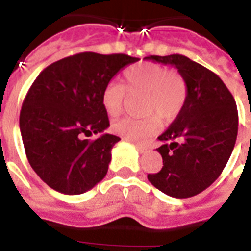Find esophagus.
Segmentation results:
<instances>
[{
  "instance_id": "34e87169",
  "label": "esophagus",
  "mask_w": 251,
  "mask_h": 251,
  "mask_svg": "<svg viewBox=\"0 0 251 251\" xmlns=\"http://www.w3.org/2000/svg\"><path fill=\"white\" fill-rule=\"evenodd\" d=\"M134 144H135V147L138 148V150H139V151H140V152H144V151H147V150H148L147 145H143V144L135 143V141H134Z\"/></svg>"
}]
</instances>
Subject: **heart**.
<instances>
[{"instance_id":"obj_1","label":"heart","mask_w":251,"mask_h":251,"mask_svg":"<svg viewBox=\"0 0 251 251\" xmlns=\"http://www.w3.org/2000/svg\"><path fill=\"white\" fill-rule=\"evenodd\" d=\"M125 88L108 83L101 93V103L110 117L121 113L126 91L130 95H145L144 119L124 117L112 124V131L128 140L144 141L159 130L160 117L171 121L182 111L187 100L186 80L177 72L156 63H140L127 68L124 73ZM157 116L155 117V115Z\"/></svg>"}]
</instances>
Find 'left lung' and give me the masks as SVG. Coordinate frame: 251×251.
<instances>
[{"mask_svg": "<svg viewBox=\"0 0 251 251\" xmlns=\"http://www.w3.org/2000/svg\"><path fill=\"white\" fill-rule=\"evenodd\" d=\"M145 59L172 65L187 84L182 111L158 138L162 169L148 174V179L171 197H193L208 188L227 164L237 136L236 102L217 74L187 56Z\"/></svg>", "mask_w": 251, "mask_h": 251, "instance_id": "1", "label": "left lung"}]
</instances>
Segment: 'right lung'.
I'll list each match as a JSON object with an SVG mask.
<instances>
[{"label": "right lung", "instance_id": "1", "mask_svg": "<svg viewBox=\"0 0 251 251\" xmlns=\"http://www.w3.org/2000/svg\"><path fill=\"white\" fill-rule=\"evenodd\" d=\"M138 60L87 51L50 64L34 80L21 107L20 131L30 165L50 188L82 195L106 177L120 138L104 132L110 121L101 93ZM92 133L100 136L93 142L83 138Z\"/></svg>", "mask_w": 251, "mask_h": 251}]
</instances>
